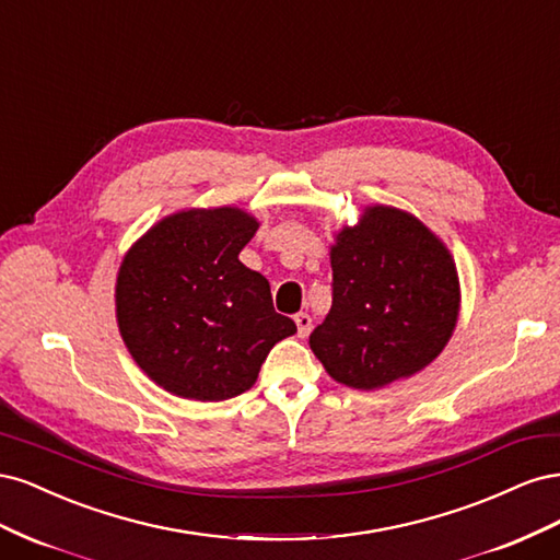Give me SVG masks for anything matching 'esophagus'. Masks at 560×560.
<instances>
[{"label": "esophagus", "mask_w": 560, "mask_h": 560, "mask_svg": "<svg viewBox=\"0 0 560 560\" xmlns=\"http://www.w3.org/2000/svg\"><path fill=\"white\" fill-rule=\"evenodd\" d=\"M294 322H296L299 336H301V338H306V336L311 334V329H313V319H311V315H308V313H299V315H294Z\"/></svg>", "instance_id": "34e87169"}]
</instances>
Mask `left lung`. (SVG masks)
<instances>
[{"label": "left lung", "instance_id": "obj_1", "mask_svg": "<svg viewBox=\"0 0 560 560\" xmlns=\"http://www.w3.org/2000/svg\"><path fill=\"white\" fill-rule=\"evenodd\" d=\"M331 311L311 334L315 358L348 387L376 389L425 369L460 308L455 264L436 235L397 208H366L331 247Z\"/></svg>", "mask_w": 560, "mask_h": 560}]
</instances>
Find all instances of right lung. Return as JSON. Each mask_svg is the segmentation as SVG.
<instances>
[{
    "mask_svg": "<svg viewBox=\"0 0 560 560\" xmlns=\"http://www.w3.org/2000/svg\"><path fill=\"white\" fill-rule=\"evenodd\" d=\"M257 219L238 208L165 217L130 247L116 278V317L132 360L167 393L243 395L296 325L273 308L268 280L241 264Z\"/></svg>",
    "mask_w": 560,
    "mask_h": 560,
    "instance_id": "obj_1",
    "label": "right lung"
}]
</instances>
